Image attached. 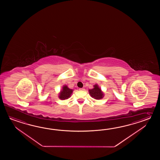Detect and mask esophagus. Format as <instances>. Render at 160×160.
<instances>
[{
  "instance_id": "obj_1",
  "label": "esophagus",
  "mask_w": 160,
  "mask_h": 160,
  "mask_svg": "<svg viewBox=\"0 0 160 160\" xmlns=\"http://www.w3.org/2000/svg\"><path fill=\"white\" fill-rule=\"evenodd\" d=\"M79 90H82V91H83V90H85V88H80L79 89Z\"/></svg>"
}]
</instances>
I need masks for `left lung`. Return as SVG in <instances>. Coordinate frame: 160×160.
<instances>
[{"label":"left lung","mask_w":160,"mask_h":160,"mask_svg":"<svg viewBox=\"0 0 160 160\" xmlns=\"http://www.w3.org/2000/svg\"><path fill=\"white\" fill-rule=\"evenodd\" d=\"M93 87L94 88L92 89L88 90L89 94L92 98L98 100L103 98L104 97V93L102 92L101 88L99 87L98 85L95 84Z\"/></svg>","instance_id":"obj_1"}]
</instances>
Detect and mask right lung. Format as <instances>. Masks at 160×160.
Instances as JSON below:
<instances>
[{
    "mask_svg": "<svg viewBox=\"0 0 160 160\" xmlns=\"http://www.w3.org/2000/svg\"><path fill=\"white\" fill-rule=\"evenodd\" d=\"M72 92L73 90L68 88V85H63L61 91L58 94V97L61 100L68 99L71 97Z\"/></svg>",
    "mask_w": 160,
    "mask_h": 160,
    "instance_id": "obj_1",
    "label": "right lung"
}]
</instances>
